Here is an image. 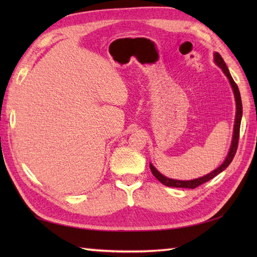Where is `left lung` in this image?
I'll return each instance as SVG.
<instances>
[{"mask_svg": "<svg viewBox=\"0 0 257 257\" xmlns=\"http://www.w3.org/2000/svg\"><path fill=\"white\" fill-rule=\"evenodd\" d=\"M214 62L215 64L219 66L222 70L223 73L226 75V77L228 78V81H230V84L232 86V89L234 92V97H235V102H236V114H235V122H234V130H233V138H232V144H231V148L230 151H228L227 157L225 158L224 162L222 163V165L216 168L215 170H213L212 172H210L209 174H206L204 177H201L198 179H194V180H189V181H182V180H173V179H169L167 177L163 176L159 171L157 170V169L151 165L150 163V170L152 172V174L159 180V181L167 185V187H172V188H188V189H195L196 187H199V185L203 184L205 182L209 181V180L213 179L214 177H216L217 174L221 173L222 171H224L225 169L228 167V165L232 162L234 156L236 154V150H237V145H238V137H239V127H241V120H242V99H241V95H239V90H238V87L235 84V81L233 80L232 76L230 74V70H228L227 66L225 62L223 61L222 56L220 55L219 53H214Z\"/></svg>", "mask_w": 257, "mask_h": 257, "instance_id": "obj_1", "label": "left lung"}]
</instances>
